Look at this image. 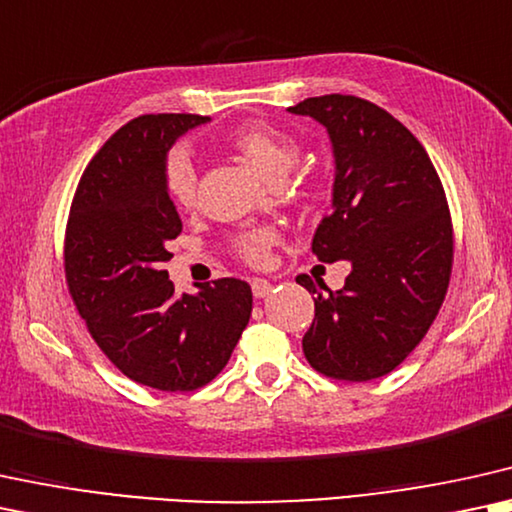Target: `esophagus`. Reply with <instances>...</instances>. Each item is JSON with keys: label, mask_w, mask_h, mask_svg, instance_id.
I'll list each match as a JSON object with an SVG mask.
<instances>
[{"label": "esophagus", "mask_w": 512, "mask_h": 512, "mask_svg": "<svg viewBox=\"0 0 512 512\" xmlns=\"http://www.w3.org/2000/svg\"><path fill=\"white\" fill-rule=\"evenodd\" d=\"M250 288H252V295L257 297V300H262V297H267L269 293H271V281H267V278H252V283H250Z\"/></svg>", "instance_id": "34e87169"}]
</instances>
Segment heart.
Listing matches in <instances>:
<instances>
[{
	"instance_id": "obj_1",
	"label": "heart",
	"mask_w": 512,
	"mask_h": 512,
	"mask_svg": "<svg viewBox=\"0 0 512 512\" xmlns=\"http://www.w3.org/2000/svg\"><path fill=\"white\" fill-rule=\"evenodd\" d=\"M224 148L250 165L260 177L271 184L286 177L300 155V144L288 132L269 122H243L224 137ZM165 193L177 208L189 210L196 203V167L186 153L174 151L167 158L163 170ZM278 241L276 231L267 226L245 229L234 238V250L245 264L262 267L269 260V252Z\"/></svg>"
}]
</instances>
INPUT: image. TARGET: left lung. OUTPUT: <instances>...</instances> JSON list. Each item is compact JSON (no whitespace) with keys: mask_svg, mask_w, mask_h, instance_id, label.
I'll list each match as a JSON object with an SVG mask.
<instances>
[{"mask_svg":"<svg viewBox=\"0 0 512 512\" xmlns=\"http://www.w3.org/2000/svg\"><path fill=\"white\" fill-rule=\"evenodd\" d=\"M288 111L319 120L333 141V212L312 252L352 262L338 293L297 276L316 295L304 357L326 378L366 383L409 357L442 309L454 267L449 203L428 151L385 108L326 94Z\"/></svg>","mask_w":512,"mask_h":512,"instance_id":"1","label":"left lung"}]
</instances>
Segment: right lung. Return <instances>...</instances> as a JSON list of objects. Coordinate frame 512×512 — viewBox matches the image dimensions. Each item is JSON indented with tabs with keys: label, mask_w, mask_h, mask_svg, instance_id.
I'll list each match as a JSON object with an SVG mask.
<instances>
[{
	"label": "right lung",
	"mask_w": 512,
	"mask_h": 512,
	"mask_svg": "<svg viewBox=\"0 0 512 512\" xmlns=\"http://www.w3.org/2000/svg\"><path fill=\"white\" fill-rule=\"evenodd\" d=\"M208 118L139 115L84 167L63 241L68 293L108 361L134 383L193 392L222 371L245 331L252 290L217 278L200 293L174 295L163 269L181 219L165 193V155Z\"/></svg>",
	"instance_id": "right-lung-1"
}]
</instances>
